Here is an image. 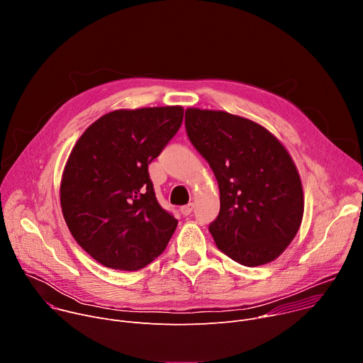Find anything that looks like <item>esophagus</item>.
I'll use <instances>...</instances> for the list:
<instances>
[{
	"label": "esophagus",
	"instance_id": "esophagus-1",
	"mask_svg": "<svg viewBox=\"0 0 363 363\" xmlns=\"http://www.w3.org/2000/svg\"><path fill=\"white\" fill-rule=\"evenodd\" d=\"M192 210H194V203H186V205H184V206H181V208H179L181 214L185 216V217H188L192 213Z\"/></svg>",
	"mask_w": 363,
	"mask_h": 363
}]
</instances>
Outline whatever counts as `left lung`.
Masks as SVG:
<instances>
[{"mask_svg": "<svg viewBox=\"0 0 363 363\" xmlns=\"http://www.w3.org/2000/svg\"><path fill=\"white\" fill-rule=\"evenodd\" d=\"M185 128L220 186V214L208 228L217 247L247 267L276 260L304 211L301 181L286 147L262 125L221 111L189 108Z\"/></svg>", "mask_w": 363, "mask_h": 363, "instance_id": "obj_1", "label": "left lung"}]
</instances>
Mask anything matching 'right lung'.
Instances as JSON below:
<instances>
[{
    "mask_svg": "<svg viewBox=\"0 0 363 363\" xmlns=\"http://www.w3.org/2000/svg\"><path fill=\"white\" fill-rule=\"evenodd\" d=\"M182 119L181 106L113 111L76 142L62 178V211L77 244L105 267L135 272L167 248L178 220L155 196L147 165Z\"/></svg>",
    "mask_w": 363,
    "mask_h": 363,
    "instance_id": "obj_1",
    "label": "right lung"
}]
</instances>
